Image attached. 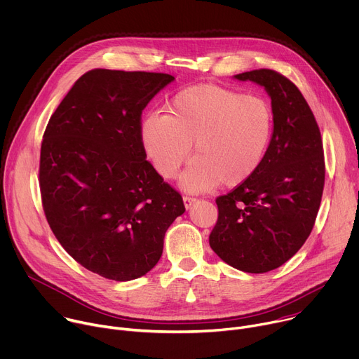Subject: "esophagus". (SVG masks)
I'll use <instances>...</instances> for the list:
<instances>
[{
  "instance_id": "esophagus-1",
  "label": "esophagus",
  "mask_w": 359,
  "mask_h": 359,
  "mask_svg": "<svg viewBox=\"0 0 359 359\" xmlns=\"http://www.w3.org/2000/svg\"><path fill=\"white\" fill-rule=\"evenodd\" d=\"M182 199H184V205H185V208H187V209H188V208H191V206L196 202V199H195V198H191V196H187V195H185Z\"/></svg>"
}]
</instances>
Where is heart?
I'll return each mask as SVG.
<instances>
[{
  "label": "heart",
  "instance_id": "heart-1",
  "mask_svg": "<svg viewBox=\"0 0 359 359\" xmlns=\"http://www.w3.org/2000/svg\"><path fill=\"white\" fill-rule=\"evenodd\" d=\"M271 130L273 113L264 99L202 85L178 92L165 114L147 116L140 134L154 168L168 180L177 177L194 144L182 187L198 192L248 180L266 154Z\"/></svg>",
  "mask_w": 359,
  "mask_h": 359
}]
</instances>
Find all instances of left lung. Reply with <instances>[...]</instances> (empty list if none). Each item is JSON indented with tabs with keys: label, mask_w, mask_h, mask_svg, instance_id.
<instances>
[{
	"label": "left lung",
	"mask_w": 359,
	"mask_h": 359,
	"mask_svg": "<svg viewBox=\"0 0 359 359\" xmlns=\"http://www.w3.org/2000/svg\"><path fill=\"white\" fill-rule=\"evenodd\" d=\"M271 99L273 135L259 168L217 198L209 245L229 266L266 273L292 259L310 236L321 203L325 161L320 127L299 88L273 69L235 75Z\"/></svg>",
	"instance_id": "obj_1"
}]
</instances>
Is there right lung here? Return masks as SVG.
<instances>
[{
    "label": "right lung",
    "instance_id": "add662e5",
    "mask_svg": "<svg viewBox=\"0 0 359 359\" xmlns=\"http://www.w3.org/2000/svg\"><path fill=\"white\" fill-rule=\"evenodd\" d=\"M174 76L95 69L50 116L39 160L46 221L85 269L116 281L149 273L164 236L185 212L141 141V114Z\"/></svg>",
    "mask_w": 359,
    "mask_h": 359
}]
</instances>
